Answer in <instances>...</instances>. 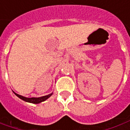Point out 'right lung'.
<instances>
[{"label":"right lung","mask_w":130,"mask_h":130,"mask_svg":"<svg viewBox=\"0 0 130 130\" xmlns=\"http://www.w3.org/2000/svg\"><path fill=\"white\" fill-rule=\"evenodd\" d=\"M17 96L18 98H19L21 100H23L24 101H26V102H30V103L32 104H39L42 102H44L46 100H47L49 97H51L52 93L49 94L48 95L46 96H43V97H41V98H25V97H23V96L20 95H18L17 93H14Z\"/></svg>","instance_id":"add662e5"}]
</instances>
